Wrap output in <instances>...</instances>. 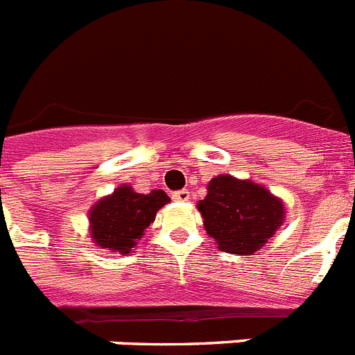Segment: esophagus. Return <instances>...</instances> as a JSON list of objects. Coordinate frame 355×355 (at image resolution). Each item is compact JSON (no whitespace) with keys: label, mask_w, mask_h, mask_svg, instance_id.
<instances>
[{"label":"esophagus","mask_w":355,"mask_h":355,"mask_svg":"<svg viewBox=\"0 0 355 355\" xmlns=\"http://www.w3.org/2000/svg\"><path fill=\"white\" fill-rule=\"evenodd\" d=\"M174 197L175 200H188L190 199V192L188 190H180V192H174Z\"/></svg>","instance_id":"esophagus-1"}]
</instances>
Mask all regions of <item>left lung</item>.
<instances>
[{
  "label": "left lung",
  "instance_id": "1",
  "mask_svg": "<svg viewBox=\"0 0 355 355\" xmlns=\"http://www.w3.org/2000/svg\"><path fill=\"white\" fill-rule=\"evenodd\" d=\"M206 233L229 254L258 252L286 218L283 199L250 180L215 175L197 202Z\"/></svg>",
  "mask_w": 355,
  "mask_h": 355
}]
</instances>
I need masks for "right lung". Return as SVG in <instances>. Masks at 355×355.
<instances>
[{
    "mask_svg": "<svg viewBox=\"0 0 355 355\" xmlns=\"http://www.w3.org/2000/svg\"><path fill=\"white\" fill-rule=\"evenodd\" d=\"M167 202L171 197L163 190L139 193L130 184H121L89 209L90 238L99 249L112 254L133 252L158 209Z\"/></svg>",
    "mask_w": 355,
    "mask_h": 355,
    "instance_id": "obj_1",
    "label": "right lung"
}]
</instances>
